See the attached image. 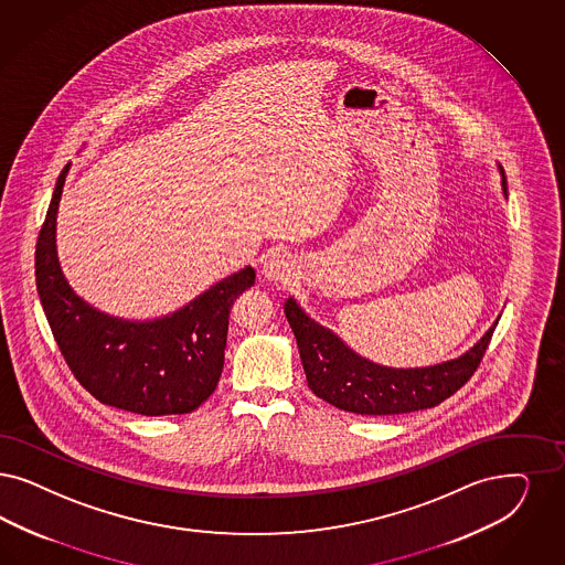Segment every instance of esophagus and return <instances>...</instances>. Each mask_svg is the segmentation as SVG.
I'll return each mask as SVG.
<instances>
[{
  "label": "esophagus",
  "instance_id": "esophagus-1",
  "mask_svg": "<svg viewBox=\"0 0 565 565\" xmlns=\"http://www.w3.org/2000/svg\"><path fill=\"white\" fill-rule=\"evenodd\" d=\"M263 275L273 284H288V281H292L294 275H296L292 258L288 254L273 253L263 263Z\"/></svg>",
  "mask_w": 565,
  "mask_h": 565
}]
</instances>
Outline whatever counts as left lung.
Listing matches in <instances>:
<instances>
[{"mask_svg":"<svg viewBox=\"0 0 565 565\" xmlns=\"http://www.w3.org/2000/svg\"><path fill=\"white\" fill-rule=\"evenodd\" d=\"M501 185L507 194L503 167ZM300 361L307 373L309 388L338 409L359 415H398L429 409L447 401L478 370L499 319L487 333L461 356L429 367L396 370L377 365L351 351L333 331L312 321L294 298L286 300Z\"/></svg>","mask_w":565,"mask_h":565,"instance_id":"1","label":"left lung"}]
</instances>
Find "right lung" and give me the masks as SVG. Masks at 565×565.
<instances>
[{
	"label": "right lung",
	"instance_id": "add662e5",
	"mask_svg": "<svg viewBox=\"0 0 565 565\" xmlns=\"http://www.w3.org/2000/svg\"><path fill=\"white\" fill-rule=\"evenodd\" d=\"M68 169L56 181L35 250L41 307L64 361L104 405L148 417L192 413L218 384L230 311L235 298L254 286L256 273L244 267L154 321H129L94 309L68 286L56 253V214Z\"/></svg>",
	"mask_w": 565,
	"mask_h": 565
}]
</instances>
